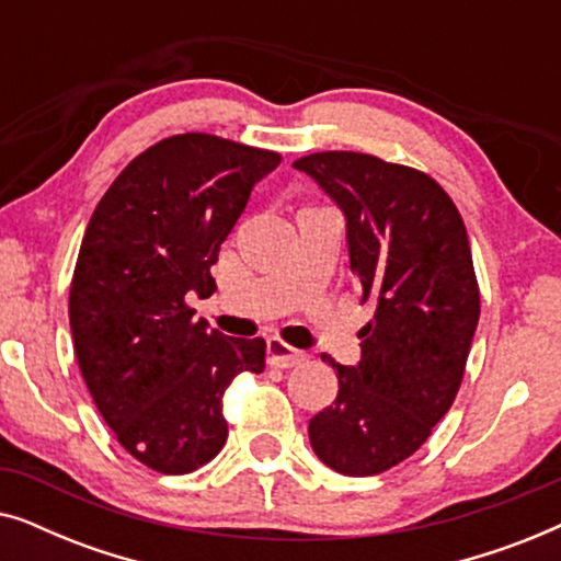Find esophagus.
I'll use <instances>...</instances> for the list:
<instances>
[{
    "label": "esophagus",
    "mask_w": 561,
    "mask_h": 561,
    "mask_svg": "<svg viewBox=\"0 0 561 561\" xmlns=\"http://www.w3.org/2000/svg\"><path fill=\"white\" fill-rule=\"evenodd\" d=\"M306 359H309V355H306V352L288 347L286 342L275 340V336H273V340H267V365L280 367V370H288V367L304 365Z\"/></svg>",
    "instance_id": "34e87169"
}]
</instances>
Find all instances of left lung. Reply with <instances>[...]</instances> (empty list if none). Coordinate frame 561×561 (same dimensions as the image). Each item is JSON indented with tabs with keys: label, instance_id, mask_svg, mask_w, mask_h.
I'll list each match as a JSON object with an SVG mask.
<instances>
[{
	"label": "left lung",
	"instance_id": "1",
	"mask_svg": "<svg viewBox=\"0 0 561 561\" xmlns=\"http://www.w3.org/2000/svg\"><path fill=\"white\" fill-rule=\"evenodd\" d=\"M340 206L359 301L375 313L357 365H340V393L309 421L317 457L350 478L411 457L449 411L480 319L470 240L439 183L365 152H313L294 163Z\"/></svg>",
	"mask_w": 561,
	"mask_h": 561
}]
</instances>
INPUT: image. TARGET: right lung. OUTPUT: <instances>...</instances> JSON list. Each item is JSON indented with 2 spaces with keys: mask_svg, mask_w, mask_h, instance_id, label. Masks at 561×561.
<instances>
[{
  "mask_svg": "<svg viewBox=\"0 0 561 561\" xmlns=\"http://www.w3.org/2000/svg\"><path fill=\"white\" fill-rule=\"evenodd\" d=\"M278 152L204 133L140 152L96 204L76 260L68 317L81 375L117 442L150 470L186 474L227 442L221 398L265 370V342L194 319L211 265Z\"/></svg>",
  "mask_w": 561,
  "mask_h": 561,
  "instance_id": "add662e5",
  "label": "right lung"
}]
</instances>
